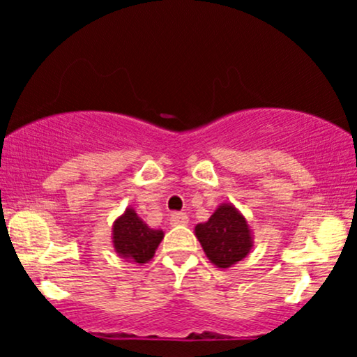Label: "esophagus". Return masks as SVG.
I'll list each match as a JSON object with an SVG mask.
<instances>
[{
  "mask_svg": "<svg viewBox=\"0 0 357 357\" xmlns=\"http://www.w3.org/2000/svg\"><path fill=\"white\" fill-rule=\"evenodd\" d=\"M169 223L173 227H178V225H188L190 223V218H188L186 213H173L169 218Z\"/></svg>",
  "mask_w": 357,
  "mask_h": 357,
  "instance_id": "1",
  "label": "esophagus"
}]
</instances>
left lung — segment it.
<instances>
[{
    "label": "left lung",
    "mask_w": 357,
    "mask_h": 357,
    "mask_svg": "<svg viewBox=\"0 0 357 357\" xmlns=\"http://www.w3.org/2000/svg\"><path fill=\"white\" fill-rule=\"evenodd\" d=\"M195 235L215 267L238 264L253 248V231L247 218L231 203H221L204 223L195 227Z\"/></svg>",
    "instance_id": "obj_1"
}]
</instances>
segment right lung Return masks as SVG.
<instances>
[{"label":"right lung","instance_id":"1","mask_svg":"<svg viewBox=\"0 0 357 357\" xmlns=\"http://www.w3.org/2000/svg\"><path fill=\"white\" fill-rule=\"evenodd\" d=\"M165 231L154 230L137 215L134 208H126L121 216H117L112 225V247L119 257L132 261V264H147L153 260L155 250Z\"/></svg>","mask_w":357,"mask_h":357}]
</instances>
